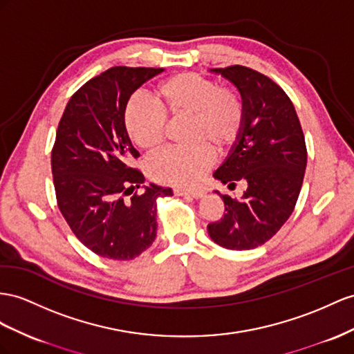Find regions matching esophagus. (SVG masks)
Returning <instances> with one entry per match:
<instances>
[{
	"label": "esophagus",
	"instance_id": "34e87169",
	"mask_svg": "<svg viewBox=\"0 0 354 354\" xmlns=\"http://www.w3.org/2000/svg\"><path fill=\"white\" fill-rule=\"evenodd\" d=\"M175 194L176 196H189V197H194V198H201L205 196L203 189H183V188H176L175 189Z\"/></svg>",
	"mask_w": 354,
	"mask_h": 354
}]
</instances>
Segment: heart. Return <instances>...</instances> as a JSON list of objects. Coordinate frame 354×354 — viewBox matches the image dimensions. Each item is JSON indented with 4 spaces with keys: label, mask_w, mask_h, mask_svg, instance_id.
Returning <instances> with one entry per match:
<instances>
[{
    "label": "heart",
    "mask_w": 354,
    "mask_h": 354,
    "mask_svg": "<svg viewBox=\"0 0 354 354\" xmlns=\"http://www.w3.org/2000/svg\"><path fill=\"white\" fill-rule=\"evenodd\" d=\"M149 107L130 102L125 109L127 134L139 149L156 151L165 139L166 118L188 120L185 142L189 147L169 149L148 161L149 176L160 184L187 187L196 184L212 165V151L225 153L241 138L245 124V103L238 89L218 86L193 73L175 75L153 89Z\"/></svg>",
    "instance_id": "b5f03b06"
}]
</instances>
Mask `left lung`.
Wrapping results in <instances>:
<instances>
[{
	"instance_id": "left-lung-1",
	"label": "left lung",
	"mask_w": 354,
	"mask_h": 354,
	"mask_svg": "<svg viewBox=\"0 0 354 354\" xmlns=\"http://www.w3.org/2000/svg\"><path fill=\"white\" fill-rule=\"evenodd\" d=\"M238 88L245 103V124L214 178L234 187L245 180L236 201L218 194L225 207L207 233L220 247L252 250L263 245L292 215L301 193L306 147L301 122L287 94L269 77L243 66L209 70Z\"/></svg>"
}]
</instances>
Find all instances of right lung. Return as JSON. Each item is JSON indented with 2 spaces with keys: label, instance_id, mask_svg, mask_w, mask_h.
<instances>
[{
  "label": "right lung",
  "instance_id": "add662e5",
  "mask_svg": "<svg viewBox=\"0 0 354 354\" xmlns=\"http://www.w3.org/2000/svg\"><path fill=\"white\" fill-rule=\"evenodd\" d=\"M165 68L112 67L70 98L52 151L59 211L76 238L95 254L131 260L157 236V201L171 188L145 183L130 161L139 157L124 115L131 94Z\"/></svg>",
  "mask_w": 354,
  "mask_h": 354
}]
</instances>
